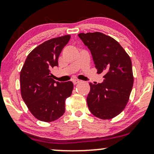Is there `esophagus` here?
Here are the masks:
<instances>
[{"mask_svg":"<svg viewBox=\"0 0 154 154\" xmlns=\"http://www.w3.org/2000/svg\"><path fill=\"white\" fill-rule=\"evenodd\" d=\"M72 82H73L74 85H77V84H78L80 81L78 80V79H73V80H72Z\"/></svg>","mask_w":154,"mask_h":154,"instance_id":"obj_1","label":"esophagus"}]
</instances>
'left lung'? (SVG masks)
Wrapping results in <instances>:
<instances>
[{
	"mask_svg": "<svg viewBox=\"0 0 154 154\" xmlns=\"http://www.w3.org/2000/svg\"><path fill=\"white\" fill-rule=\"evenodd\" d=\"M78 36L91 51L98 73L105 74L102 83L89 84V110L100 119H112L124 110L130 98L134 81L131 59L116 40L103 33Z\"/></svg>",
	"mask_w": 154,
	"mask_h": 154,
	"instance_id": "1",
	"label": "left lung"
}]
</instances>
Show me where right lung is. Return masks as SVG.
Returning a JSON list of instances; mask_svg holds the SVG:
<instances>
[{
  "instance_id": "add662e5",
  "label": "right lung",
  "mask_w": 154,
  "mask_h": 154,
  "mask_svg": "<svg viewBox=\"0 0 154 154\" xmlns=\"http://www.w3.org/2000/svg\"><path fill=\"white\" fill-rule=\"evenodd\" d=\"M70 35L53 38L44 42L29 53L20 72L22 99L35 118L51 122L65 112V100L72 95L71 81L59 82L51 73L57 66L58 59Z\"/></svg>"
}]
</instances>
